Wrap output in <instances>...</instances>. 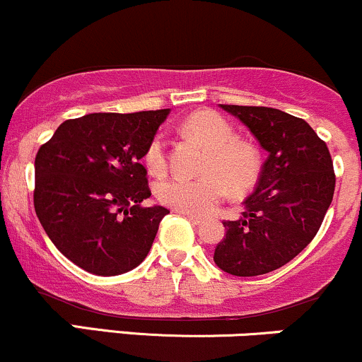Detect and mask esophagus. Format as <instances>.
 I'll use <instances>...</instances> for the list:
<instances>
[{
	"label": "esophagus",
	"instance_id": "1",
	"mask_svg": "<svg viewBox=\"0 0 362 362\" xmlns=\"http://www.w3.org/2000/svg\"><path fill=\"white\" fill-rule=\"evenodd\" d=\"M184 214V213H182ZM185 218L189 219L190 223H194V224H201L202 223V218H199V216H194V214H185Z\"/></svg>",
	"mask_w": 362,
	"mask_h": 362
}]
</instances>
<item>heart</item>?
Listing matches in <instances>:
<instances>
[{"label": "heart", "mask_w": 362, "mask_h": 362, "mask_svg": "<svg viewBox=\"0 0 362 362\" xmlns=\"http://www.w3.org/2000/svg\"><path fill=\"white\" fill-rule=\"evenodd\" d=\"M184 129L209 148L204 173L197 177L173 175L155 185L161 204L178 213L207 214L228 195V190L243 192L255 184L260 173L259 149L247 141L235 139V129L216 112H195ZM144 163L151 175H163L168 167L167 138L158 132L148 143Z\"/></svg>", "instance_id": "heart-1"}]
</instances>
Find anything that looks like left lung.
Here are the masks:
<instances>
[{
	"instance_id": "obj_1",
	"label": "left lung",
	"mask_w": 362,
	"mask_h": 362,
	"mask_svg": "<svg viewBox=\"0 0 362 362\" xmlns=\"http://www.w3.org/2000/svg\"><path fill=\"white\" fill-rule=\"evenodd\" d=\"M219 107L242 120L269 156L242 218L223 223L226 238L214 262L231 276H260L315 238L334 197V163L325 141L300 117L271 107Z\"/></svg>"
}]
</instances>
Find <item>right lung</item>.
<instances>
[{
    "mask_svg": "<svg viewBox=\"0 0 362 362\" xmlns=\"http://www.w3.org/2000/svg\"><path fill=\"white\" fill-rule=\"evenodd\" d=\"M168 114L100 112L64 120L37 153V218L83 271L119 276L146 259L170 211L141 206L151 195L141 158Z\"/></svg>",
    "mask_w": 362,
    "mask_h": 362,
    "instance_id": "obj_1",
    "label": "right lung"
}]
</instances>
